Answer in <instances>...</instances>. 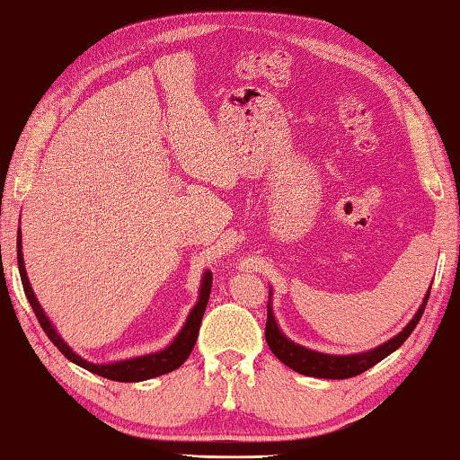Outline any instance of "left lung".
Here are the masks:
<instances>
[{"instance_id": "obj_1", "label": "left lung", "mask_w": 460, "mask_h": 460, "mask_svg": "<svg viewBox=\"0 0 460 460\" xmlns=\"http://www.w3.org/2000/svg\"><path fill=\"white\" fill-rule=\"evenodd\" d=\"M429 296H430V288L423 299V304L419 307V312L415 314L413 320L409 322L405 330L393 337V340H389L387 343L379 345V348L359 353V355H325V353L305 349L302 345L289 341L288 337L278 330V323L274 320V314H271L270 302H268V320H266V341L270 345L271 353H274L279 361L286 363L289 369L307 375V377L349 379V377H355V375H361L363 371L371 369L375 363L385 359L387 355L399 349L401 345L407 341V337L413 333L419 320L423 317Z\"/></svg>"}]
</instances>
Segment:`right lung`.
I'll use <instances>...</instances> for the list:
<instances>
[{
  "label": "right lung",
  "instance_id": "add662e5",
  "mask_svg": "<svg viewBox=\"0 0 460 460\" xmlns=\"http://www.w3.org/2000/svg\"><path fill=\"white\" fill-rule=\"evenodd\" d=\"M17 266H20L23 292H25L27 299H30L37 322H40L45 335L53 341L55 348H58L69 361L77 363L79 367L87 369V371L95 373V375H101V377H107V379H112V381H123V383H135V381H145V379L158 377V375H164V373H171V371L178 369L186 359H189V355H190L194 343H196V337H199L200 322H202L204 309H206V305H208L210 289H212V274H210V271H206L204 279H202V286H200L199 302H196V305L192 307V312L189 315V320H186L182 332L176 335V340L171 345H168L166 349L153 353V355H145V358H135V359L109 363V365H95V363H89L83 358H79L77 353H73L69 349V345L61 340L58 332H55V327L49 323V320H47V315L41 309L40 302L35 299V294H33V289L30 286V279H27L25 266H23L22 230L17 232Z\"/></svg>",
  "mask_w": 460,
  "mask_h": 460
}]
</instances>
